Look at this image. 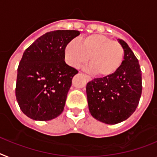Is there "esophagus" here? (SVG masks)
I'll return each instance as SVG.
<instances>
[{
	"label": "esophagus",
	"mask_w": 157,
	"mask_h": 157,
	"mask_svg": "<svg viewBox=\"0 0 157 157\" xmlns=\"http://www.w3.org/2000/svg\"><path fill=\"white\" fill-rule=\"evenodd\" d=\"M85 78H86L87 81H91V77L89 76V75L85 74Z\"/></svg>",
	"instance_id": "obj_1"
}]
</instances>
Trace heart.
Masks as SVG:
<instances>
[{
	"label": "heart",
	"instance_id": "1",
	"mask_svg": "<svg viewBox=\"0 0 157 157\" xmlns=\"http://www.w3.org/2000/svg\"><path fill=\"white\" fill-rule=\"evenodd\" d=\"M65 59L71 66L81 67L88 61L95 76L109 77L121 68L124 56L123 46L102 34H92L80 43L72 40L64 50Z\"/></svg>",
	"mask_w": 157,
	"mask_h": 157
}]
</instances>
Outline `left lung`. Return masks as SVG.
Masks as SVG:
<instances>
[{"label":"left lung","mask_w":157,"mask_h":157,"mask_svg":"<svg viewBox=\"0 0 157 157\" xmlns=\"http://www.w3.org/2000/svg\"><path fill=\"white\" fill-rule=\"evenodd\" d=\"M119 42L124 51L121 68L109 77L94 78L86 86L91 115L109 124L128 119L138 106L142 93L138 59L124 40L119 39Z\"/></svg>","instance_id":"1"}]
</instances>
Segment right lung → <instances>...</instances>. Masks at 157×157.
<instances>
[{
  "label": "right lung",
  "mask_w": 157,
  "mask_h": 157,
  "mask_svg": "<svg viewBox=\"0 0 157 157\" xmlns=\"http://www.w3.org/2000/svg\"><path fill=\"white\" fill-rule=\"evenodd\" d=\"M77 30H55L36 39L24 52L17 68L16 98L20 109L36 121L61 114L72 79L78 71L65 63L67 44Z\"/></svg>",
  "instance_id": "right-lung-1"
}]
</instances>
